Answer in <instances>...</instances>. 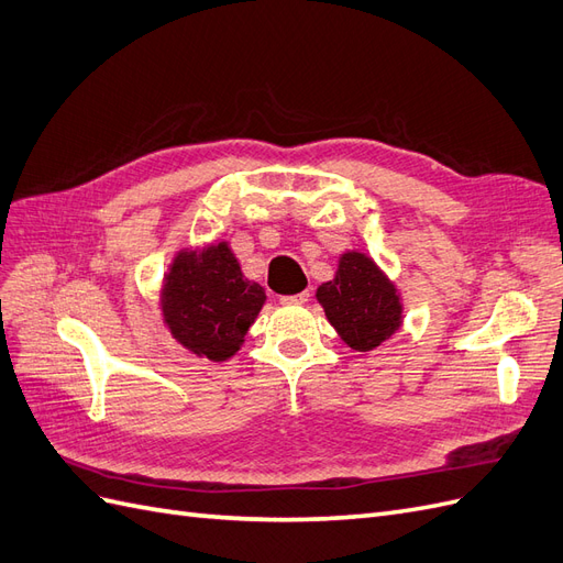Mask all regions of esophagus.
I'll list each match as a JSON object with an SVG mask.
<instances>
[{"label":"esophagus","instance_id":"esophagus-1","mask_svg":"<svg viewBox=\"0 0 563 563\" xmlns=\"http://www.w3.org/2000/svg\"><path fill=\"white\" fill-rule=\"evenodd\" d=\"M279 300H282V305H305L310 300V291H300V294H294V296H282Z\"/></svg>","mask_w":563,"mask_h":563}]
</instances>
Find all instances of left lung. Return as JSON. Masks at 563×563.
<instances>
[{
	"instance_id": "1",
	"label": "left lung",
	"mask_w": 563,
	"mask_h": 563,
	"mask_svg": "<svg viewBox=\"0 0 563 563\" xmlns=\"http://www.w3.org/2000/svg\"><path fill=\"white\" fill-rule=\"evenodd\" d=\"M317 300L340 338L356 352L378 347L401 327L397 288L364 253H345L335 279L319 286Z\"/></svg>"
}]
</instances>
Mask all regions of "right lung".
<instances>
[{
	"mask_svg": "<svg viewBox=\"0 0 563 563\" xmlns=\"http://www.w3.org/2000/svg\"><path fill=\"white\" fill-rule=\"evenodd\" d=\"M265 298L261 284L244 279L230 246L218 244L178 253L164 279L162 310L180 345L225 362L244 343Z\"/></svg>",
	"mask_w": 563,
	"mask_h": 563,
	"instance_id": "add662e5",
	"label": "right lung"
}]
</instances>
